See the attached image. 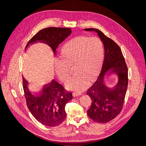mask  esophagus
I'll return each mask as SVG.
<instances>
[{"label":"esophagus","instance_id":"esophagus-1","mask_svg":"<svg viewBox=\"0 0 146 146\" xmlns=\"http://www.w3.org/2000/svg\"><path fill=\"white\" fill-rule=\"evenodd\" d=\"M80 93H79V92H73V96L74 97H76V96H80Z\"/></svg>","mask_w":146,"mask_h":146}]
</instances>
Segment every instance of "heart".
<instances>
[{
	"instance_id": "obj_1",
	"label": "heart",
	"mask_w": 146,
	"mask_h": 146,
	"mask_svg": "<svg viewBox=\"0 0 146 146\" xmlns=\"http://www.w3.org/2000/svg\"><path fill=\"white\" fill-rule=\"evenodd\" d=\"M104 46L97 38L77 36L62 47L60 58L55 62V70L60 80L65 83L70 77V68L76 73L67 84V88L82 91L98 73L104 59Z\"/></svg>"
}]
</instances>
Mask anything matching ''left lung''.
Returning <instances> with one entry per match:
<instances>
[{
    "label": "left lung",
    "instance_id": "obj_1",
    "mask_svg": "<svg viewBox=\"0 0 146 146\" xmlns=\"http://www.w3.org/2000/svg\"><path fill=\"white\" fill-rule=\"evenodd\" d=\"M84 30L97 33L105 49L100 74L87 92L91 99L87 114L96 122L107 123L120 113L123 108L128 85V69L120 47L112 39L98 29L90 28ZM113 72L118 75V82L114 87L109 88L104 84V77L106 74Z\"/></svg>",
    "mask_w": 146,
    "mask_h": 146
}]
</instances>
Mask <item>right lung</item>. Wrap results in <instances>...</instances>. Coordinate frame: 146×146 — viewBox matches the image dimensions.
Listing matches in <instances>:
<instances>
[{"label":"right lung","instance_id":"1","mask_svg":"<svg viewBox=\"0 0 146 146\" xmlns=\"http://www.w3.org/2000/svg\"><path fill=\"white\" fill-rule=\"evenodd\" d=\"M70 28L48 27L38 32L27 43L25 49L37 42L48 45L55 54L59 45L71 34ZM24 96L27 107L36 120L42 125L55 127L66 119L65 105L72 100L71 92L66 91L62 85L55 80L43 88L40 94H34L29 90V83L23 77Z\"/></svg>","mask_w":146,"mask_h":146}]
</instances>
